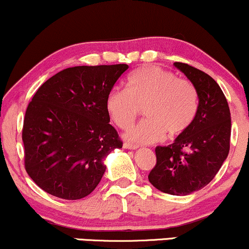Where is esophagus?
I'll use <instances>...</instances> for the list:
<instances>
[{"instance_id":"esophagus-1","label":"esophagus","mask_w":249,"mask_h":249,"mask_svg":"<svg viewBox=\"0 0 249 249\" xmlns=\"http://www.w3.org/2000/svg\"><path fill=\"white\" fill-rule=\"evenodd\" d=\"M124 148H126V149H137L138 146H137V145H133V143L125 142V143H124Z\"/></svg>"}]
</instances>
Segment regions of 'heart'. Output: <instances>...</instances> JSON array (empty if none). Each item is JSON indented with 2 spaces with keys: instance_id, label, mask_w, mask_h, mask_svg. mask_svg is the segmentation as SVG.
Returning <instances> with one entry per match:
<instances>
[{
  "instance_id": "b5f03b06",
  "label": "heart",
  "mask_w": 249,
  "mask_h": 249,
  "mask_svg": "<svg viewBox=\"0 0 249 249\" xmlns=\"http://www.w3.org/2000/svg\"><path fill=\"white\" fill-rule=\"evenodd\" d=\"M127 89H115L107 95L106 107L110 118L122 130L132 126L142 112L147 117L124 134L130 142L152 143L168 133L176 138L189 130L198 110V94L189 81L178 79L172 71L157 66H143L130 74Z\"/></svg>"
}]
</instances>
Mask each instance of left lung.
I'll return each instance as SVG.
<instances>
[{"instance_id": "1", "label": "left lung", "mask_w": 249, "mask_h": 249, "mask_svg": "<svg viewBox=\"0 0 249 249\" xmlns=\"http://www.w3.org/2000/svg\"><path fill=\"white\" fill-rule=\"evenodd\" d=\"M198 94L196 118L187 132L155 148L157 164L148 181L158 190L187 196L213 179L230 152L231 112L225 95L210 75L182 62L174 64Z\"/></svg>"}]
</instances>
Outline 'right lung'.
Wrapping results in <instances>:
<instances>
[{
  "instance_id": "1",
  "label": "right lung",
  "mask_w": 249,
  "mask_h": 249,
  "mask_svg": "<svg viewBox=\"0 0 249 249\" xmlns=\"http://www.w3.org/2000/svg\"><path fill=\"white\" fill-rule=\"evenodd\" d=\"M127 68H67L35 94L24 118V161L30 178L47 194L81 199L100 183L107 157L123 146L109 124L107 97Z\"/></svg>"
}]
</instances>
